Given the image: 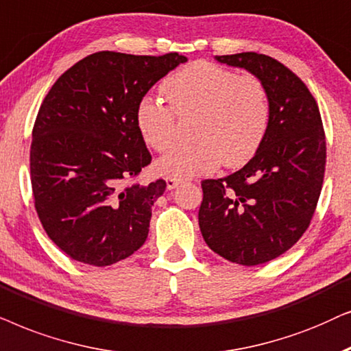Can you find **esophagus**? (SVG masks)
Here are the masks:
<instances>
[{
    "instance_id": "34e87169",
    "label": "esophagus",
    "mask_w": 351,
    "mask_h": 351,
    "mask_svg": "<svg viewBox=\"0 0 351 351\" xmlns=\"http://www.w3.org/2000/svg\"><path fill=\"white\" fill-rule=\"evenodd\" d=\"M180 183H183V181L178 180V178H167V188L168 189H175Z\"/></svg>"
}]
</instances>
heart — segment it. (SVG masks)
Instances as JSON below:
<instances>
[{
	"mask_svg": "<svg viewBox=\"0 0 351 351\" xmlns=\"http://www.w3.org/2000/svg\"><path fill=\"white\" fill-rule=\"evenodd\" d=\"M168 106L144 97L136 127L144 143L163 152L176 139V117L195 114L194 143L176 146L160 157L156 170L186 180L213 171L219 163L234 168L249 162L266 136L271 119L268 88L255 75H239L221 65L197 60L163 80Z\"/></svg>",
	"mask_w": 351,
	"mask_h": 351,
	"instance_id": "obj_1",
	"label": "heart"
}]
</instances>
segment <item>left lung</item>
<instances>
[{"mask_svg": "<svg viewBox=\"0 0 351 351\" xmlns=\"http://www.w3.org/2000/svg\"><path fill=\"white\" fill-rule=\"evenodd\" d=\"M263 80L271 101L266 136L250 162L226 178L204 180L199 226L223 258L255 266L278 258L310 226L326 170V134L305 83L265 54L217 56Z\"/></svg>", "mask_w": 351, "mask_h": 351, "instance_id": "left-lung-1", "label": "left lung"}]
</instances>
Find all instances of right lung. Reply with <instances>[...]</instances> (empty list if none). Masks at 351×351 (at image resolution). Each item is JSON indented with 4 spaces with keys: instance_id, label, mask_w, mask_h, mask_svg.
Returning a JSON list of instances; mask_svg holds the SVG:
<instances>
[{
    "instance_id": "add662e5",
    "label": "right lung",
    "mask_w": 351,
    "mask_h": 351,
    "mask_svg": "<svg viewBox=\"0 0 351 351\" xmlns=\"http://www.w3.org/2000/svg\"><path fill=\"white\" fill-rule=\"evenodd\" d=\"M184 56L99 51L60 75L41 102L30 146L35 210L46 234L72 260L109 266L147 239L165 180L138 176L152 160L136 109Z\"/></svg>"
}]
</instances>
